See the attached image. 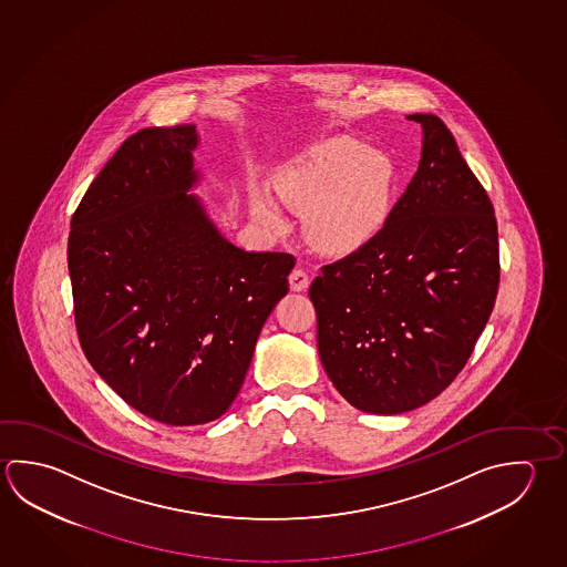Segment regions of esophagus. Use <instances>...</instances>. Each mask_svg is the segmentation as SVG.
I'll list each match as a JSON object with an SVG mask.
<instances>
[{
    "label": "esophagus",
    "instance_id": "34e87169",
    "mask_svg": "<svg viewBox=\"0 0 567 567\" xmlns=\"http://www.w3.org/2000/svg\"><path fill=\"white\" fill-rule=\"evenodd\" d=\"M288 285H290V290L300 292V290H307L308 285H310V279H308V275L305 270L295 269L290 272V277H288Z\"/></svg>",
    "mask_w": 567,
    "mask_h": 567
}]
</instances>
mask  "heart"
Wrapping results in <instances>:
<instances>
[{"label":"heart","instance_id":"1","mask_svg":"<svg viewBox=\"0 0 567 567\" xmlns=\"http://www.w3.org/2000/svg\"><path fill=\"white\" fill-rule=\"evenodd\" d=\"M272 187L285 205L305 213V233L317 249L350 255L367 247L386 225L394 167L360 141L330 137L280 169ZM252 210L269 229L287 227L265 190L252 195Z\"/></svg>","mask_w":567,"mask_h":567}]
</instances>
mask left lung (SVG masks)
Listing matches in <instances>:
<instances>
[{"instance_id": "left-lung-1", "label": "left lung", "mask_w": 567, "mask_h": 567, "mask_svg": "<svg viewBox=\"0 0 567 567\" xmlns=\"http://www.w3.org/2000/svg\"><path fill=\"white\" fill-rule=\"evenodd\" d=\"M422 159L367 247L322 267L310 285L328 378L352 406L402 414L446 390L496 302L492 200L446 125L430 113Z\"/></svg>"}]
</instances>
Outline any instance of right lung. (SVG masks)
<instances>
[{
    "mask_svg": "<svg viewBox=\"0 0 567 567\" xmlns=\"http://www.w3.org/2000/svg\"><path fill=\"white\" fill-rule=\"evenodd\" d=\"M195 125L147 127L107 161L71 219L75 327L91 367L169 426L217 420L239 394L295 257L220 235L197 195Z\"/></svg>",
    "mask_w": 567,
    "mask_h": 567,
    "instance_id": "1",
    "label": "right lung"
}]
</instances>
